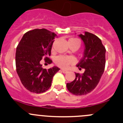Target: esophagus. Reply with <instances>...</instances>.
Listing matches in <instances>:
<instances>
[{"mask_svg": "<svg viewBox=\"0 0 123 123\" xmlns=\"http://www.w3.org/2000/svg\"><path fill=\"white\" fill-rule=\"evenodd\" d=\"M62 71L63 73H67L68 72V71L67 70H64V69H62Z\"/></svg>", "mask_w": 123, "mask_h": 123, "instance_id": "obj_1", "label": "esophagus"}]
</instances>
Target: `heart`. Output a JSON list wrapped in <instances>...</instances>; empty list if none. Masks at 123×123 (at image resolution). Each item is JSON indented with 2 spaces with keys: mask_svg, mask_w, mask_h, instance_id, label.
Here are the masks:
<instances>
[{
  "mask_svg": "<svg viewBox=\"0 0 123 123\" xmlns=\"http://www.w3.org/2000/svg\"><path fill=\"white\" fill-rule=\"evenodd\" d=\"M68 43H73L77 44L79 46L80 44V41L77 38H70L68 40ZM75 62L74 58L70 56H58L55 59V63L60 67L65 68L67 67L70 64H73Z\"/></svg>",
  "mask_w": 123,
  "mask_h": 123,
  "instance_id": "heart-1",
  "label": "heart"
}]
</instances>
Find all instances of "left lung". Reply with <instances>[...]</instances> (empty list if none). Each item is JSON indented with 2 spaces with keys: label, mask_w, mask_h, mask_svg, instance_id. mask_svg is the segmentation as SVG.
Wrapping results in <instances>:
<instances>
[{
  "label": "left lung",
  "mask_w": 123,
  "mask_h": 123,
  "mask_svg": "<svg viewBox=\"0 0 123 123\" xmlns=\"http://www.w3.org/2000/svg\"><path fill=\"white\" fill-rule=\"evenodd\" d=\"M84 43L83 56L76 66L85 69L82 74L75 73L76 78L67 83L69 91L76 96L89 93L98 85L105 67L106 49L100 39L94 34L85 32L79 35Z\"/></svg>",
  "instance_id": "8db88e82"
}]
</instances>
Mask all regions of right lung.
I'll use <instances>...</instances> for the list:
<instances>
[{
    "label": "right lung",
    "instance_id": "1",
    "mask_svg": "<svg viewBox=\"0 0 123 123\" xmlns=\"http://www.w3.org/2000/svg\"><path fill=\"white\" fill-rule=\"evenodd\" d=\"M56 36L46 29H35L24 34L18 44L15 53L17 73L24 86L32 92L42 93L48 90L53 76L60 70L56 66L43 68L40 63L43 58L49 64L52 62L48 57Z\"/></svg>",
    "mask_w": 123,
    "mask_h": 123
}]
</instances>
